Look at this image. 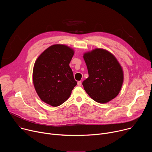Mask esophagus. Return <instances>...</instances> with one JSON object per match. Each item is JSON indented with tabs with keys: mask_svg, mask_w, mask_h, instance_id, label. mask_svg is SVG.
Wrapping results in <instances>:
<instances>
[{
	"mask_svg": "<svg viewBox=\"0 0 152 152\" xmlns=\"http://www.w3.org/2000/svg\"><path fill=\"white\" fill-rule=\"evenodd\" d=\"M82 85V82L81 81H78L77 82V85L78 86H80Z\"/></svg>",
	"mask_w": 152,
	"mask_h": 152,
	"instance_id": "1",
	"label": "esophagus"
}]
</instances>
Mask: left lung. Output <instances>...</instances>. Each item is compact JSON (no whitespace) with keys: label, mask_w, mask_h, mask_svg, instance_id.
Listing matches in <instances>:
<instances>
[{"label":"left lung","mask_w":152,"mask_h":152,"mask_svg":"<svg viewBox=\"0 0 152 152\" xmlns=\"http://www.w3.org/2000/svg\"><path fill=\"white\" fill-rule=\"evenodd\" d=\"M88 77L82 82L84 90L94 100L104 103L114 99L123 82V70L115 56L102 49L84 54Z\"/></svg>","instance_id":"obj_1"}]
</instances>
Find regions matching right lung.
<instances>
[{"instance_id":"right-lung-1","label":"right lung","mask_w":152,"mask_h":152,"mask_svg":"<svg viewBox=\"0 0 152 152\" xmlns=\"http://www.w3.org/2000/svg\"><path fill=\"white\" fill-rule=\"evenodd\" d=\"M73 55L70 48L55 45L37 58L33 69V82L41 100L58 106L69 99L77 85L69 66Z\"/></svg>"}]
</instances>
